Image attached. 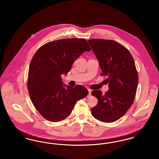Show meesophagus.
<instances>
[{"mask_svg": "<svg viewBox=\"0 0 159 159\" xmlns=\"http://www.w3.org/2000/svg\"><path fill=\"white\" fill-rule=\"evenodd\" d=\"M88 91L89 92V96H91V90L90 89H88Z\"/></svg>", "mask_w": 159, "mask_h": 159, "instance_id": "esophagus-1", "label": "esophagus"}]
</instances>
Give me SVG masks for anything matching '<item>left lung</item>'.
<instances>
[{
    "instance_id": "obj_1",
    "label": "left lung",
    "mask_w": 159,
    "mask_h": 159,
    "mask_svg": "<svg viewBox=\"0 0 159 159\" xmlns=\"http://www.w3.org/2000/svg\"><path fill=\"white\" fill-rule=\"evenodd\" d=\"M88 41L98 60L101 75L107 77L105 81L109 87L104 95L99 90L92 92L98 102L91 113L99 121H117L127 112L135 97L138 75L134 58L125 46L114 40Z\"/></svg>"
}]
</instances>
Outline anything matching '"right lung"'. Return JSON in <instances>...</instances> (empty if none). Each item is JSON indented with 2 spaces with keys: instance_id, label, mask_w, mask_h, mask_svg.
I'll list each match as a JSON object with an SVG mask.
<instances>
[{
  "instance_id": "obj_1",
  "label": "right lung",
  "mask_w": 159,
  "mask_h": 159,
  "mask_svg": "<svg viewBox=\"0 0 159 159\" xmlns=\"http://www.w3.org/2000/svg\"><path fill=\"white\" fill-rule=\"evenodd\" d=\"M91 47L84 39H64L42 46L31 61L27 88L31 100L45 119L52 122L64 120L76 102L89 93L82 85L63 84L74 62Z\"/></svg>"
}]
</instances>
